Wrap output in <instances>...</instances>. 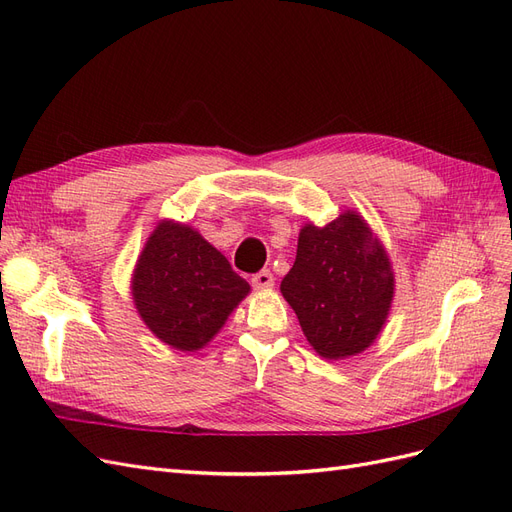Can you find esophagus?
Instances as JSON below:
<instances>
[{
  "instance_id": "1",
  "label": "esophagus",
  "mask_w": 512,
  "mask_h": 512,
  "mask_svg": "<svg viewBox=\"0 0 512 512\" xmlns=\"http://www.w3.org/2000/svg\"><path fill=\"white\" fill-rule=\"evenodd\" d=\"M273 284H275V280H273V275H271V271H258L256 275H252V286L256 288V290H267V288H273Z\"/></svg>"
}]
</instances>
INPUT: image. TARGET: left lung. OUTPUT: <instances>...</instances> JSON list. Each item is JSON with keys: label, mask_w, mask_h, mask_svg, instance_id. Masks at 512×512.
Masks as SVG:
<instances>
[{"label": "left lung", "mask_w": 512, "mask_h": 512, "mask_svg": "<svg viewBox=\"0 0 512 512\" xmlns=\"http://www.w3.org/2000/svg\"><path fill=\"white\" fill-rule=\"evenodd\" d=\"M282 294L314 350L346 359L374 342L389 314L391 262L367 224L346 211L324 228L301 230Z\"/></svg>", "instance_id": "left-lung-1"}]
</instances>
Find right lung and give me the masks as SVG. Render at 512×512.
Returning a JSON list of instances; mask_svg holds the SVG:
<instances>
[{
    "label": "right lung",
    "instance_id": "obj_1",
    "mask_svg": "<svg viewBox=\"0 0 512 512\" xmlns=\"http://www.w3.org/2000/svg\"><path fill=\"white\" fill-rule=\"evenodd\" d=\"M134 303L164 344L198 350L250 292L228 260L196 230L162 222L134 271Z\"/></svg>",
    "mask_w": 512,
    "mask_h": 512
}]
</instances>
